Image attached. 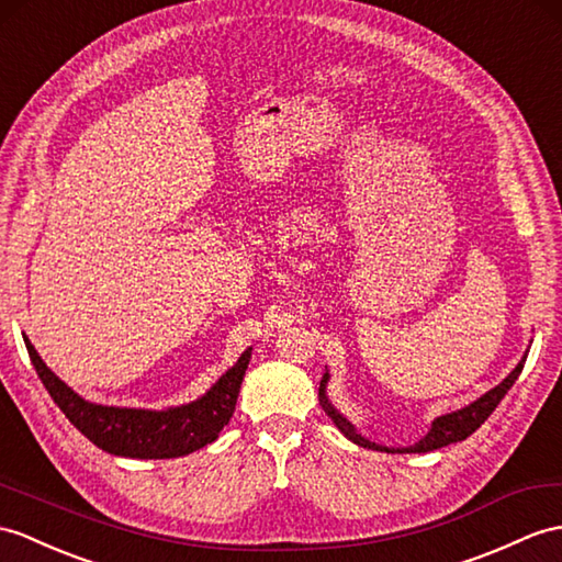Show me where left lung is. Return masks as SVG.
<instances>
[{
	"label": "left lung",
	"mask_w": 562,
	"mask_h": 562,
	"mask_svg": "<svg viewBox=\"0 0 562 562\" xmlns=\"http://www.w3.org/2000/svg\"><path fill=\"white\" fill-rule=\"evenodd\" d=\"M525 361H527V357L517 363L515 371L507 375L501 385H495L493 390H488L484 397H479L476 402L469 404V407L458 409V412H452V414H446V416H438V419L434 422V426H430L428 434L419 442H416V446L397 448V450L395 448L375 446V442L361 438L357 430H355V426H351L340 412L333 409V404L328 402V397H325V383H328V373L323 375L321 387H318V395H321V402H323V409L328 412V416L335 422V426L340 428L351 442H357V446L369 448V450H385V452H430V450L446 448V446H450V442H460V440L472 436L474 430L493 414V409L498 407L501 400L507 395V390L513 387V383L517 381V375L521 373V369H525Z\"/></svg>",
	"instance_id": "left-lung-1"
}]
</instances>
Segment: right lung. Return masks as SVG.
<instances>
[{
  "label": "right lung",
  "instance_id": "add662e5",
  "mask_svg": "<svg viewBox=\"0 0 562 562\" xmlns=\"http://www.w3.org/2000/svg\"><path fill=\"white\" fill-rule=\"evenodd\" d=\"M23 340L37 375H41L49 397L55 400L64 416L100 450L136 460L181 458V454L195 452L213 442L232 419L244 373L249 369L251 359V349H246L239 361L201 400L184 404V407L165 412L120 409L90 404L78 397L67 383H61L45 367L29 337H23Z\"/></svg>",
  "mask_w": 562,
  "mask_h": 562
}]
</instances>
